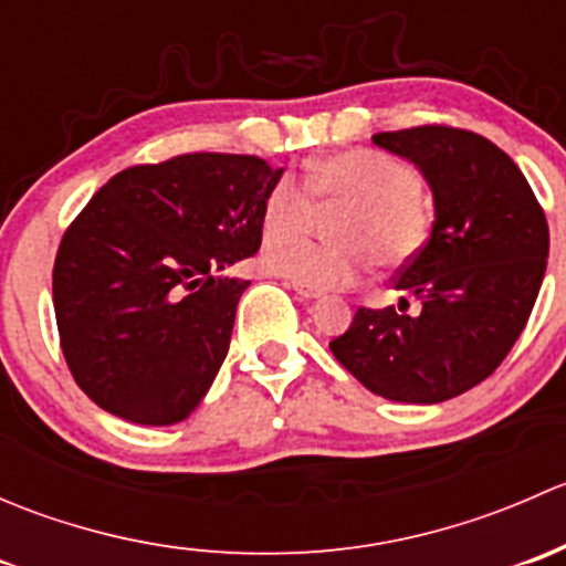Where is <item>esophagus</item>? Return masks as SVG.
I'll return each mask as SVG.
<instances>
[{
	"mask_svg": "<svg viewBox=\"0 0 566 566\" xmlns=\"http://www.w3.org/2000/svg\"><path fill=\"white\" fill-rule=\"evenodd\" d=\"M290 287H293L295 293H298L301 298H306V301H317V298H319V290L304 287V284H298V282H290Z\"/></svg>",
	"mask_w": 566,
	"mask_h": 566,
	"instance_id": "esophagus-1",
	"label": "esophagus"
}]
</instances>
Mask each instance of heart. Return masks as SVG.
<instances>
[{
	"label": "heart",
	"mask_w": 566,
	"mask_h": 566,
	"mask_svg": "<svg viewBox=\"0 0 566 566\" xmlns=\"http://www.w3.org/2000/svg\"><path fill=\"white\" fill-rule=\"evenodd\" d=\"M306 187L324 209L343 208L332 222L334 248L293 237L314 218V203L293 175H282L262 202V251L268 271L312 290L350 287L369 254L375 265L413 260L430 235V210L419 199L421 177L380 150H345L310 164ZM280 235L276 237L275 232Z\"/></svg>",
	"instance_id": "b5f03b06"
}]
</instances>
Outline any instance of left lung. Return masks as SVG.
Here are the masks:
<instances>
[{
    "label": "left lung",
    "mask_w": 566,
    "mask_h": 566,
    "mask_svg": "<svg viewBox=\"0 0 566 566\" xmlns=\"http://www.w3.org/2000/svg\"><path fill=\"white\" fill-rule=\"evenodd\" d=\"M373 142L416 164L432 188L427 243L394 279L421 310H361L331 342L373 394L436 405L495 373L517 342L547 265V221L517 164L473 130H386Z\"/></svg>",
    "instance_id": "8db88e82"
}]
</instances>
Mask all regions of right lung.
<instances>
[{
    "label": "right lung",
    "instance_id": "add662e5",
    "mask_svg": "<svg viewBox=\"0 0 566 566\" xmlns=\"http://www.w3.org/2000/svg\"><path fill=\"white\" fill-rule=\"evenodd\" d=\"M284 169L256 156L186 153L123 169L62 235L54 260L60 345L78 389L134 424H177L230 350L256 254L262 202Z\"/></svg>",
    "mask_w": 566,
    "mask_h": 566
}]
</instances>
